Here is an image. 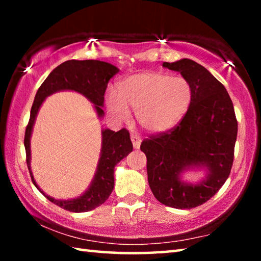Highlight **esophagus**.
Masks as SVG:
<instances>
[{
    "mask_svg": "<svg viewBox=\"0 0 261 261\" xmlns=\"http://www.w3.org/2000/svg\"><path fill=\"white\" fill-rule=\"evenodd\" d=\"M131 141H132V145H134L135 148H139L140 144H141V139H140V137L138 135L132 134L131 135Z\"/></svg>",
    "mask_w": 261,
    "mask_h": 261,
    "instance_id": "34e87169",
    "label": "esophagus"
}]
</instances>
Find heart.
I'll return each mask as SVG.
<instances>
[{"label":"heart","mask_w":261,"mask_h":261,"mask_svg":"<svg viewBox=\"0 0 261 261\" xmlns=\"http://www.w3.org/2000/svg\"><path fill=\"white\" fill-rule=\"evenodd\" d=\"M193 86L188 78L162 72H143L130 76L117 85V95L106 99L108 112L125 121L130 110L145 130L160 134L173 129L183 120L193 101Z\"/></svg>","instance_id":"obj_1"}]
</instances>
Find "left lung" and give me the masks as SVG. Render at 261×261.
<instances>
[{"mask_svg": "<svg viewBox=\"0 0 261 261\" xmlns=\"http://www.w3.org/2000/svg\"><path fill=\"white\" fill-rule=\"evenodd\" d=\"M162 65L191 82L193 101L178 125L143 140L140 149L154 197L166 206L190 210L210 200L230 174L237 120L226 87L206 68L189 59ZM194 167L205 169V178L185 182L181 175Z\"/></svg>", "mask_w": 261, "mask_h": 261, "instance_id": "obj_1", "label": "left lung"}]
</instances>
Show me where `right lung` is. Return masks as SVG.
I'll return each instance as SVG.
<instances>
[{
  "label": "right lung",
  "mask_w": 261,
  "mask_h": 261,
  "mask_svg": "<svg viewBox=\"0 0 261 261\" xmlns=\"http://www.w3.org/2000/svg\"><path fill=\"white\" fill-rule=\"evenodd\" d=\"M118 71H120L118 68L107 63V62L96 60H70L53 70L35 94L24 138L26 163H28L31 178H32L35 188L48 200L60 206L61 208L74 212V213H82V212L92 211L102 205L108 199L114 189L115 166L134 149V146H132L130 134L127 130L122 129L117 132L109 129L101 130L102 141H101L100 159L91 185L85 193L74 199H55V198L47 196L39 188L33 177L32 171H31V135H32L39 109L47 96L60 91H74L90 100L94 105L98 117H102L105 114L102 107L106 88H107L110 78H113Z\"/></svg>",
  "instance_id": "1"
}]
</instances>
